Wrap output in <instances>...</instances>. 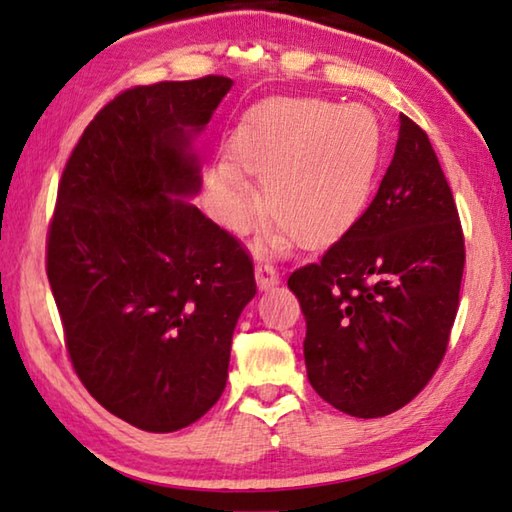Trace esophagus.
<instances>
[{"label":"esophagus","mask_w":512,"mask_h":512,"mask_svg":"<svg viewBox=\"0 0 512 512\" xmlns=\"http://www.w3.org/2000/svg\"><path fill=\"white\" fill-rule=\"evenodd\" d=\"M256 283L261 290H270L274 288L276 283H279V272H276V267L272 263H258L256 265Z\"/></svg>","instance_id":"esophagus-1"}]
</instances>
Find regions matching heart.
I'll list each match as a JSON object with an SVG mask.
<instances>
[{
  "instance_id": "1",
  "label": "heart",
  "mask_w": 512,
  "mask_h": 512,
  "mask_svg": "<svg viewBox=\"0 0 512 512\" xmlns=\"http://www.w3.org/2000/svg\"><path fill=\"white\" fill-rule=\"evenodd\" d=\"M382 150L375 114L326 98H279L249 114L215 166L209 197L218 218L245 229L258 193L245 173L265 177L270 218L301 247L339 236L369 200Z\"/></svg>"
}]
</instances>
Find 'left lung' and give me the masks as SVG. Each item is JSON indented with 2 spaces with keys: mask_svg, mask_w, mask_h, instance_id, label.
Listing matches in <instances>:
<instances>
[{
  "mask_svg": "<svg viewBox=\"0 0 512 512\" xmlns=\"http://www.w3.org/2000/svg\"><path fill=\"white\" fill-rule=\"evenodd\" d=\"M463 265L452 188L427 132L400 114L396 155L369 209L288 279L306 317L312 389L355 418L414 400L450 344Z\"/></svg>",
  "mask_w": 512,
  "mask_h": 512,
  "instance_id": "left-lung-1",
  "label": "left lung"
}]
</instances>
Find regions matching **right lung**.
Returning a JSON list of instances; mask_svg holds the SVG:
<instances>
[{"instance_id":"right-lung-1","label":"right lung","mask_w":512,"mask_h":512,"mask_svg":"<svg viewBox=\"0 0 512 512\" xmlns=\"http://www.w3.org/2000/svg\"><path fill=\"white\" fill-rule=\"evenodd\" d=\"M231 78L137 85L71 150L47 231V276L71 366L143 432H177L222 396L231 337L254 299L242 242L186 197L200 132Z\"/></svg>"}]
</instances>
